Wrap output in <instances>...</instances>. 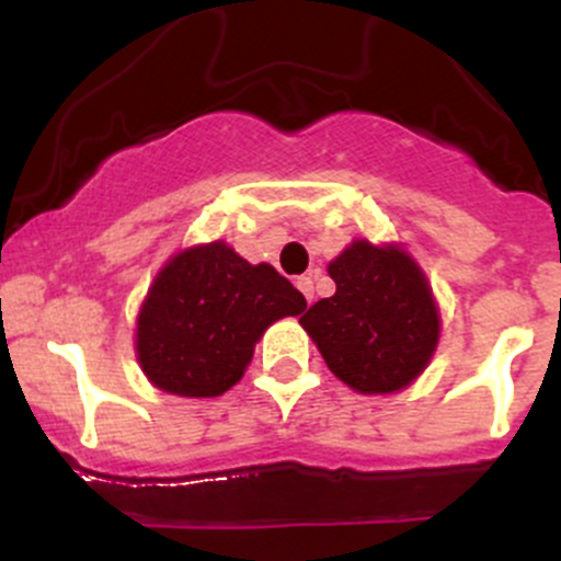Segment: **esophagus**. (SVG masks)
Here are the masks:
<instances>
[{
  "label": "esophagus",
  "mask_w": 561,
  "mask_h": 561,
  "mask_svg": "<svg viewBox=\"0 0 561 561\" xmlns=\"http://www.w3.org/2000/svg\"><path fill=\"white\" fill-rule=\"evenodd\" d=\"M296 285H298V290L304 293V298H307V301L312 304V298H314V282H312V276H298Z\"/></svg>",
  "instance_id": "esophagus-1"
}]
</instances>
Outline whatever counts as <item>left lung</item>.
I'll use <instances>...</instances> for the list:
<instances>
[{
	"label": "left lung",
	"instance_id": "8db88e82",
	"mask_svg": "<svg viewBox=\"0 0 561 561\" xmlns=\"http://www.w3.org/2000/svg\"><path fill=\"white\" fill-rule=\"evenodd\" d=\"M328 274L336 293L301 317L328 369L358 393L410 386L439 339L437 304L421 268L399 247L355 241Z\"/></svg>",
	"mask_w": 561,
	"mask_h": 561
}]
</instances>
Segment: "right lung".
<instances>
[{
    "instance_id": "1",
    "label": "right lung",
    "mask_w": 561,
    "mask_h": 561,
    "mask_svg": "<svg viewBox=\"0 0 561 561\" xmlns=\"http://www.w3.org/2000/svg\"><path fill=\"white\" fill-rule=\"evenodd\" d=\"M304 309L307 298L274 265L247 263L222 241L186 249L140 307V369L165 393L211 399L241 380L271 322Z\"/></svg>"
}]
</instances>
